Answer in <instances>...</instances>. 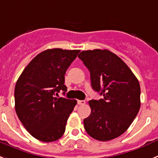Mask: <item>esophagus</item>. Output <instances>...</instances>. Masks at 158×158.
I'll use <instances>...</instances> for the list:
<instances>
[{
    "label": "esophagus",
    "mask_w": 158,
    "mask_h": 158,
    "mask_svg": "<svg viewBox=\"0 0 158 158\" xmlns=\"http://www.w3.org/2000/svg\"><path fill=\"white\" fill-rule=\"evenodd\" d=\"M77 102L79 105H84V104L86 103V102H85L84 100H78Z\"/></svg>",
    "instance_id": "obj_1"
}]
</instances>
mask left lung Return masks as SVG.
<instances>
[{
    "label": "left lung",
    "mask_w": 158,
    "mask_h": 158,
    "mask_svg": "<svg viewBox=\"0 0 158 158\" xmlns=\"http://www.w3.org/2000/svg\"><path fill=\"white\" fill-rule=\"evenodd\" d=\"M78 57L90 71L92 88L103 95L89 101L91 113L83 120L85 130L102 142L118 138L139 111V82L124 61L106 49L83 51Z\"/></svg>",
    "instance_id": "obj_1"
}]
</instances>
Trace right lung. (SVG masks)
<instances>
[{
    "instance_id": "obj_1",
    "label": "right lung",
    "mask_w": 158,
    "mask_h": 158,
    "mask_svg": "<svg viewBox=\"0 0 158 158\" xmlns=\"http://www.w3.org/2000/svg\"><path fill=\"white\" fill-rule=\"evenodd\" d=\"M79 50L53 48L32 59L16 83L14 91L16 114L28 132L41 142L60 139L65 132L75 99L56 98L67 91L64 75Z\"/></svg>"
}]
</instances>
